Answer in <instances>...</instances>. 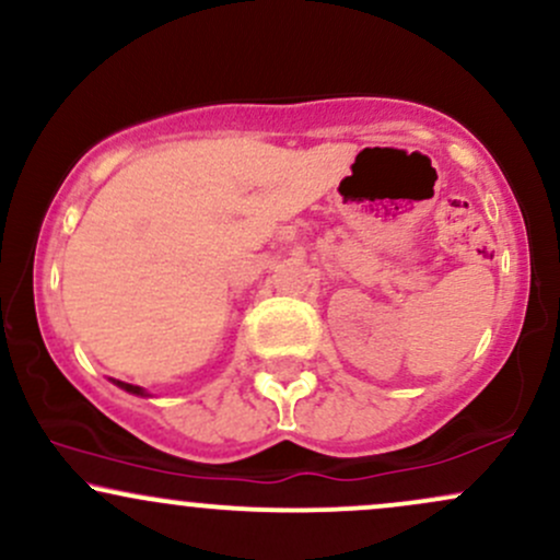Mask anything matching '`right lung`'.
<instances>
[{
  "label": "right lung",
  "mask_w": 560,
  "mask_h": 560,
  "mask_svg": "<svg viewBox=\"0 0 560 560\" xmlns=\"http://www.w3.org/2000/svg\"><path fill=\"white\" fill-rule=\"evenodd\" d=\"M118 384L120 389H126V392H131V395H141V397H147V392L141 389V387H137V384H126V382H115Z\"/></svg>",
  "instance_id": "1"
}]
</instances>
